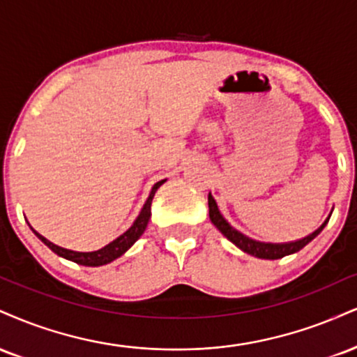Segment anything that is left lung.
<instances>
[{
  "instance_id": "left-lung-1",
  "label": "left lung",
  "mask_w": 357,
  "mask_h": 357,
  "mask_svg": "<svg viewBox=\"0 0 357 357\" xmlns=\"http://www.w3.org/2000/svg\"><path fill=\"white\" fill-rule=\"evenodd\" d=\"M208 204H209V218H211L213 225L216 226L218 229H220L221 233L225 234L231 243L236 244L239 249H243L244 252H248V255H251L255 257H261V259H279V257H284L287 255H293V252H298L299 249H303L309 241H312V239H314L316 236L323 231V227L326 226V221H328L326 220L323 225L317 227L314 233L307 234L306 238L298 239V241L282 243V244L261 243V241H255V239L248 238V236L241 234L239 231H236L234 227H231L229 225H227L225 218L221 216L216 201H214V197L211 195L208 196Z\"/></svg>"
}]
</instances>
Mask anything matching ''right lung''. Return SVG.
Wrapping results in <instances>:
<instances>
[{
    "label": "right lung",
    "mask_w": 357,
    "mask_h": 357,
    "mask_svg": "<svg viewBox=\"0 0 357 357\" xmlns=\"http://www.w3.org/2000/svg\"><path fill=\"white\" fill-rule=\"evenodd\" d=\"M165 181H160L156 183L153 186L151 190V195H149L148 201H146L143 209H141L139 216L136 218V221L132 222V226L130 229L126 231V233H123L119 238H116L114 241H111L108 246L98 249V251H93V252H76V251H70V249H64V248H59L56 246V244L50 243L48 239L43 238L41 234H38V238L41 239L43 243L48 246L51 251L56 252L58 256L64 257V259H70L73 263L76 264H81V266H102V264H108L111 261H114L116 257H119L121 255L130 249L132 244H135L137 239L141 238V234L144 233L146 226H148L149 222V218H151V201L154 197V192L158 191V188L161 186V184Z\"/></svg>",
    "instance_id": "add662e5"
}]
</instances>
